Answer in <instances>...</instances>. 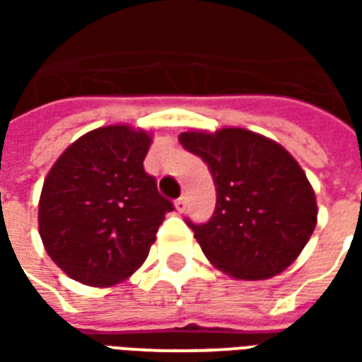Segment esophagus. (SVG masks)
<instances>
[{
  "instance_id": "obj_1",
  "label": "esophagus",
  "mask_w": 362,
  "mask_h": 362,
  "mask_svg": "<svg viewBox=\"0 0 362 362\" xmlns=\"http://www.w3.org/2000/svg\"><path fill=\"white\" fill-rule=\"evenodd\" d=\"M174 207H176V211H184V209H186V197H178V199L174 202Z\"/></svg>"
}]
</instances>
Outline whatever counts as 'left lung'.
Listing matches in <instances>:
<instances>
[{
    "instance_id": "left-lung-1",
    "label": "left lung",
    "mask_w": 362,
    "mask_h": 362,
    "mask_svg": "<svg viewBox=\"0 0 362 362\" xmlns=\"http://www.w3.org/2000/svg\"><path fill=\"white\" fill-rule=\"evenodd\" d=\"M180 143L207 163L217 188L211 219H186L205 256L236 279H267L287 269L318 217L316 196L295 158L240 127L184 132Z\"/></svg>"
}]
</instances>
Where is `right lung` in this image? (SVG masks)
<instances>
[{
	"label": "right lung",
	"instance_id": "1",
	"mask_svg": "<svg viewBox=\"0 0 362 362\" xmlns=\"http://www.w3.org/2000/svg\"><path fill=\"white\" fill-rule=\"evenodd\" d=\"M149 145L141 129L98 127L52 166L38 227L48 256L71 279L114 285L147 258L165 215L174 209L143 168Z\"/></svg>",
	"mask_w": 362,
	"mask_h": 362
}]
</instances>
